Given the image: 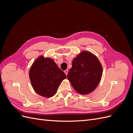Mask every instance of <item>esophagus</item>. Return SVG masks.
<instances>
[{"mask_svg": "<svg viewBox=\"0 0 133 133\" xmlns=\"http://www.w3.org/2000/svg\"><path fill=\"white\" fill-rule=\"evenodd\" d=\"M64 73H65V74H66V75H68V71L67 70H66L64 71Z\"/></svg>", "mask_w": 133, "mask_h": 133, "instance_id": "esophagus-1", "label": "esophagus"}]
</instances>
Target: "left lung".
Wrapping results in <instances>:
<instances>
[{
	"instance_id": "1",
	"label": "left lung",
	"mask_w": 133,
	"mask_h": 133,
	"mask_svg": "<svg viewBox=\"0 0 133 133\" xmlns=\"http://www.w3.org/2000/svg\"><path fill=\"white\" fill-rule=\"evenodd\" d=\"M103 68L98 58L88 51H83L73 59L67 78L74 89L82 95L93 91L102 78Z\"/></svg>"
}]
</instances>
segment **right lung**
Listing matches in <instances>:
<instances>
[{"instance_id":"obj_1","label":"right lung","mask_w":133,"mask_h":133,"mask_svg":"<svg viewBox=\"0 0 133 133\" xmlns=\"http://www.w3.org/2000/svg\"><path fill=\"white\" fill-rule=\"evenodd\" d=\"M32 87L37 93L50 98L57 91L60 84L66 78L53 59L39 56L32 64L29 72Z\"/></svg>"}]
</instances>
